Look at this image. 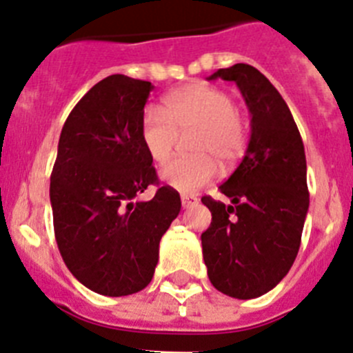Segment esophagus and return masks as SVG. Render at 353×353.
Instances as JSON below:
<instances>
[{
    "instance_id": "34e87169",
    "label": "esophagus",
    "mask_w": 353,
    "mask_h": 353,
    "mask_svg": "<svg viewBox=\"0 0 353 353\" xmlns=\"http://www.w3.org/2000/svg\"><path fill=\"white\" fill-rule=\"evenodd\" d=\"M198 203V198L192 194H182V207L183 208H189L192 207V205Z\"/></svg>"
}]
</instances>
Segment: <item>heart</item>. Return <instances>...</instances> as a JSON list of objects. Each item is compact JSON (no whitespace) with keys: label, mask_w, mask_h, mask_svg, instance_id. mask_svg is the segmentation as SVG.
<instances>
[{"label":"heart","mask_w":353,"mask_h":353,"mask_svg":"<svg viewBox=\"0 0 353 353\" xmlns=\"http://www.w3.org/2000/svg\"><path fill=\"white\" fill-rule=\"evenodd\" d=\"M192 130L187 139L191 155L179 157L162 170L161 179L180 192H196L217 173V162L230 166L245 152L248 121L236 111L233 97L210 84L196 83L170 93L162 109L146 108L139 136L155 164H166L180 134Z\"/></svg>","instance_id":"heart-1"}]
</instances>
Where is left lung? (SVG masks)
<instances>
[{
    "mask_svg": "<svg viewBox=\"0 0 353 353\" xmlns=\"http://www.w3.org/2000/svg\"><path fill=\"white\" fill-rule=\"evenodd\" d=\"M235 81L251 113L248 150L219 187L230 205L203 196L212 223L201 233L208 279L224 295L256 299L292 269L310 208L304 143L297 123L258 68L236 63L208 79Z\"/></svg>",
    "mask_w": 353,
    "mask_h": 353,
    "instance_id": "1",
    "label": "left lung"
}]
</instances>
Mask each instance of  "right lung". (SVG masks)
I'll use <instances>...</instances> for the list:
<instances>
[{
    "label": "right lung",
    "instance_id": "right-lung-1",
    "mask_svg": "<svg viewBox=\"0 0 353 353\" xmlns=\"http://www.w3.org/2000/svg\"><path fill=\"white\" fill-rule=\"evenodd\" d=\"M152 83L113 74L76 104L61 129L51 173L56 244L86 288L108 297L145 288L159 261V242L182 201L161 185L139 136ZM150 202H134L145 187Z\"/></svg>",
    "mask_w": 353,
    "mask_h": 353
}]
</instances>
